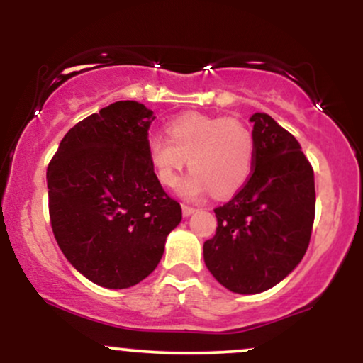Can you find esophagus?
Returning a JSON list of instances; mask_svg holds the SVG:
<instances>
[{
    "label": "esophagus",
    "mask_w": 363,
    "mask_h": 363,
    "mask_svg": "<svg viewBox=\"0 0 363 363\" xmlns=\"http://www.w3.org/2000/svg\"><path fill=\"white\" fill-rule=\"evenodd\" d=\"M194 208L193 206H187V205H182V215L184 216H191L194 213Z\"/></svg>",
    "instance_id": "1"
}]
</instances>
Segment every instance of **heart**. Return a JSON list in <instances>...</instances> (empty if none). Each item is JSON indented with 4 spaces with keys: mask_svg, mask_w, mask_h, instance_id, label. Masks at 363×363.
I'll return each mask as SVG.
<instances>
[{
    "mask_svg": "<svg viewBox=\"0 0 363 363\" xmlns=\"http://www.w3.org/2000/svg\"><path fill=\"white\" fill-rule=\"evenodd\" d=\"M167 136L148 140V160L164 186L176 184L179 172L189 165L193 172L177 186L182 198L198 199L206 191L225 198L251 177L256 145L240 121L186 112L167 124Z\"/></svg>",
    "mask_w": 363,
    "mask_h": 363,
    "instance_id": "heart-1",
    "label": "heart"
}]
</instances>
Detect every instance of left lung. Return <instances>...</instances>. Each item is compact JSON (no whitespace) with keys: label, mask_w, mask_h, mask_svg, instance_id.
<instances>
[{"label":"left lung","mask_w":363,"mask_h":363,"mask_svg":"<svg viewBox=\"0 0 363 363\" xmlns=\"http://www.w3.org/2000/svg\"><path fill=\"white\" fill-rule=\"evenodd\" d=\"M254 169L242 189L215 208L216 234L203 244L210 273L234 294L272 289L309 247L315 211L314 170L301 143L264 112L251 116Z\"/></svg>","instance_id":"8db88e82"}]
</instances>
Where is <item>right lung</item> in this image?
<instances>
[{
	"label": "right lung",
	"instance_id": "1",
	"mask_svg": "<svg viewBox=\"0 0 363 363\" xmlns=\"http://www.w3.org/2000/svg\"><path fill=\"white\" fill-rule=\"evenodd\" d=\"M153 111L119 101L80 121L48 167L49 216L66 259L106 289H129L164 256L181 205L148 160Z\"/></svg>",
	"mask_w": 363,
	"mask_h": 363
}]
</instances>
